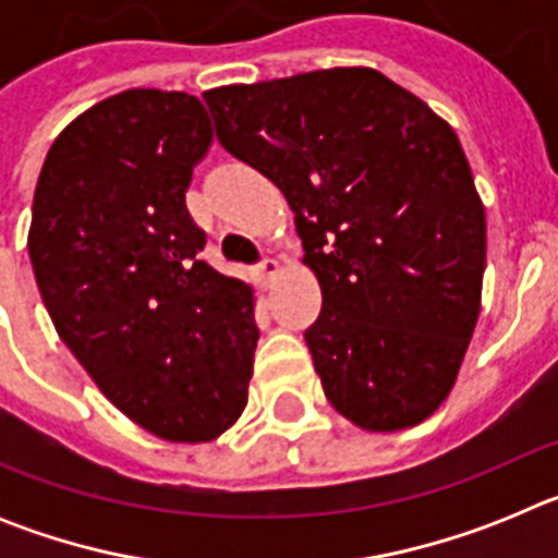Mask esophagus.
I'll use <instances>...</instances> for the list:
<instances>
[{
	"instance_id": "34e87169",
	"label": "esophagus",
	"mask_w": 558,
	"mask_h": 558,
	"mask_svg": "<svg viewBox=\"0 0 558 558\" xmlns=\"http://www.w3.org/2000/svg\"><path fill=\"white\" fill-rule=\"evenodd\" d=\"M279 270H282V263H279L276 256H265L263 263H259V276H263L265 282H268V279H274Z\"/></svg>"
}]
</instances>
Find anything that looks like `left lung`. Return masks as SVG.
<instances>
[{"label": "left lung", "mask_w": 558, "mask_h": 558, "mask_svg": "<svg viewBox=\"0 0 558 558\" xmlns=\"http://www.w3.org/2000/svg\"><path fill=\"white\" fill-rule=\"evenodd\" d=\"M218 140L295 211L322 315L304 332L340 416L372 433L450 397L481 315L486 209L450 122L368 66L204 92Z\"/></svg>", "instance_id": "left-lung-1"}]
</instances>
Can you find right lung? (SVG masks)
Returning <instances> with one entry per match:
<instances>
[{"instance_id": "1", "label": "right lung", "mask_w": 558, "mask_h": 558, "mask_svg": "<svg viewBox=\"0 0 558 558\" xmlns=\"http://www.w3.org/2000/svg\"><path fill=\"white\" fill-rule=\"evenodd\" d=\"M211 145L198 97L128 88L44 159L27 248L44 307L97 388L153 436L198 445L248 402L254 288L201 259L186 211Z\"/></svg>"}]
</instances>
